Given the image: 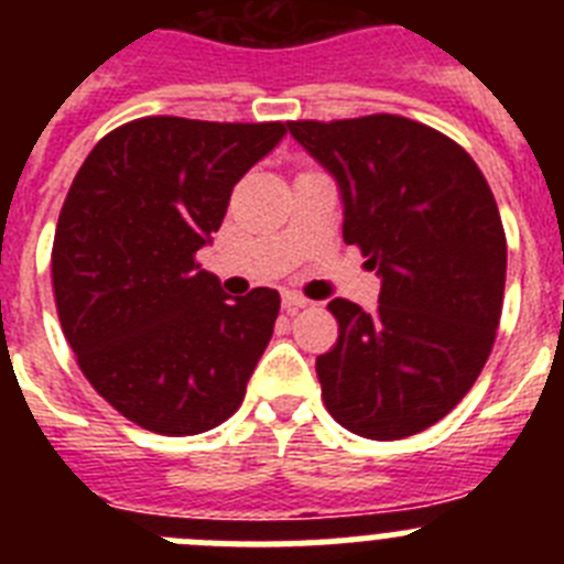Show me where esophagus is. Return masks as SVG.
Returning a JSON list of instances; mask_svg holds the SVG:
<instances>
[{"label": "esophagus", "mask_w": 564, "mask_h": 564, "mask_svg": "<svg viewBox=\"0 0 564 564\" xmlns=\"http://www.w3.org/2000/svg\"><path fill=\"white\" fill-rule=\"evenodd\" d=\"M307 305H311V302H307V299L302 296V293H293V291L282 293V307H285L288 313H299V311H302V307H307Z\"/></svg>", "instance_id": "obj_1"}]
</instances>
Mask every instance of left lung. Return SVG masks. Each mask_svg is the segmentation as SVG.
<instances>
[{"mask_svg": "<svg viewBox=\"0 0 564 564\" xmlns=\"http://www.w3.org/2000/svg\"><path fill=\"white\" fill-rule=\"evenodd\" d=\"M336 177L344 242L381 276L376 311L333 299L338 341L316 358L325 406L344 430L401 441L455 410L495 347L506 231L463 147L401 115L291 121Z\"/></svg>", "mask_w": 564, "mask_h": 564, "instance_id": "left-lung-1", "label": "left lung"}]
</instances>
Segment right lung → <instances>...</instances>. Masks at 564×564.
<instances>
[{
    "label": "right lung",
    "mask_w": 564,
    "mask_h": 564,
    "mask_svg": "<svg viewBox=\"0 0 564 564\" xmlns=\"http://www.w3.org/2000/svg\"><path fill=\"white\" fill-rule=\"evenodd\" d=\"M271 123L138 118L104 134L53 239L64 338L98 395L158 435H200L239 410L279 293L228 296L197 251L237 181L285 138Z\"/></svg>",
    "instance_id": "add662e5"
}]
</instances>
